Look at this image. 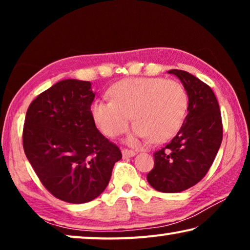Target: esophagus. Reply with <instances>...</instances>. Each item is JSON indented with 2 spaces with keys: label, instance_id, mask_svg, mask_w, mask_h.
Wrapping results in <instances>:
<instances>
[{
  "label": "esophagus",
  "instance_id": "34e87169",
  "mask_svg": "<svg viewBox=\"0 0 250 250\" xmlns=\"http://www.w3.org/2000/svg\"><path fill=\"white\" fill-rule=\"evenodd\" d=\"M122 153H123V157H124V158H129V157H133L136 155V152L134 151V150H128V149H123Z\"/></svg>",
  "mask_w": 250,
  "mask_h": 250
}]
</instances>
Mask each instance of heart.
Wrapping results in <instances>:
<instances>
[{
  "instance_id": "heart-1",
  "label": "heart",
  "mask_w": 250,
  "mask_h": 250,
  "mask_svg": "<svg viewBox=\"0 0 250 250\" xmlns=\"http://www.w3.org/2000/svg\"><path fill=\"white\" fill-rule=\"evenodd\" d=\"M109 97L111 101L97 100L91 105L95 125L108 138L124 133L132 116L135 138L165 142L179 131L189 107L183 85L160 77L123 80L109 90Z\"/></svg>"
}]
</instances>
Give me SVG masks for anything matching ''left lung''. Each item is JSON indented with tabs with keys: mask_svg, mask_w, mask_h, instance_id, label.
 Here are the masks:
<instances>
[{
	"mask_svg": "<svg viewBox=\"0 0 250 250\" xmlns=\"http://www.w3.org/2000/svg\"><path fill=\"white\" fill-rule=\"evenodd\" d=\"M189 98L186 121L172 141L153 153L155 166L146 175L157 191L176 193L193 187L209 170L223 139L220 105L206 83L184 70L172 69Z\"/></svg>",
	"mask_w": 250,
	"mask_h": 250,
	"instance_id": "obj_1",
	"label": "left lung"
}]
</instances>
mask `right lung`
Returning a JSON list of instances; mask_svg holds the SVG:
<instances>
[{"mask_svg":"<svg viewBox=\"0 0 250 250\" xmlns=\"http://www.w3.org/2000/svg\"><path fill=\"white\" fill-rule=\"evenodd\" d=\"M91 83L64 80L29 104L22 131L27 159L58 199L84 204L104 192L121 150L99 132L91 115Z\"/></svg>","mask_w":250,"mask_h":250,"instance_id":"add662e5","label":"right lung"}]
</instances>
